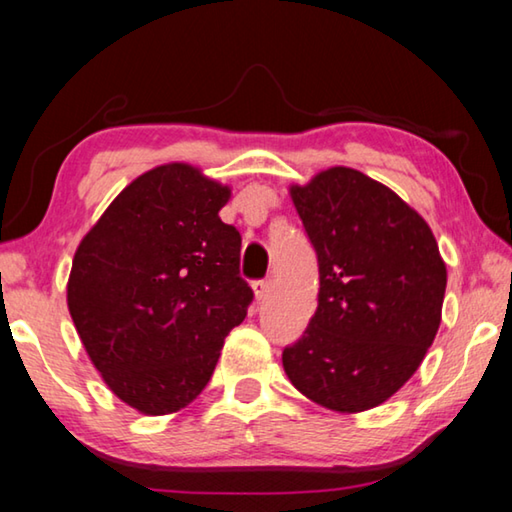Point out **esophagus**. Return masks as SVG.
Wrapping results in <instances>:
<instances>
[{
	"label": "esophagus",
	"mask_w": 512,
	"mask_h": 512,
	"mask_svg": "<svg viewBox=\"0 0 512 512\" xmlns=\"http://www.w3.org/2000/svg\"><path fill=\"white\" fill-rule=\"evenodd\" d=\"M253 291H255V298L257 300H264L268 296V291H271V280H257V282H253Z\"/></svg>",
	"instance_id": "obj_1"
}]
</instances>
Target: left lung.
Listing matches in <instances>:
<instances>
[{
    "label": "left lung",
    "instance_id": "left-lung-1",
    "mask_svg": "<svg viewBox=\"0 0 512 512\" xmlns=\"http://www.w3.org/2000/svg\"><path fill=\"white\" fill-rule=\"evenodd\" d=\"M318 257V307L284 348L291 384L311 402L359 413L395 395L440 327L447 268L427 221L393 189L348 167L291 187Z\"/></svg>",
    "mask_w": 512,
    "mask_h": 512
}]
</instances>
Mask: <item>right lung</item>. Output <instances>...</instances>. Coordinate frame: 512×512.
Here are the masks:
<instances>
[{"mask_svg":"<svg viewBox=\"0 0 512 512\" xmlns=\"http://www.w3.org/2000/svg\"><path fill=\"white\" fill-rule=\"evenodd\" d=\"M230 187L171 162L135 178L76 248L67 307L83 348L121 402L144 415L201 395L253 289L241 235L221 221Z\"/></svg>","mask_w":512,"mask_h":512,"instance_id":"add662e5","label":"right lung"}]
</instances>
